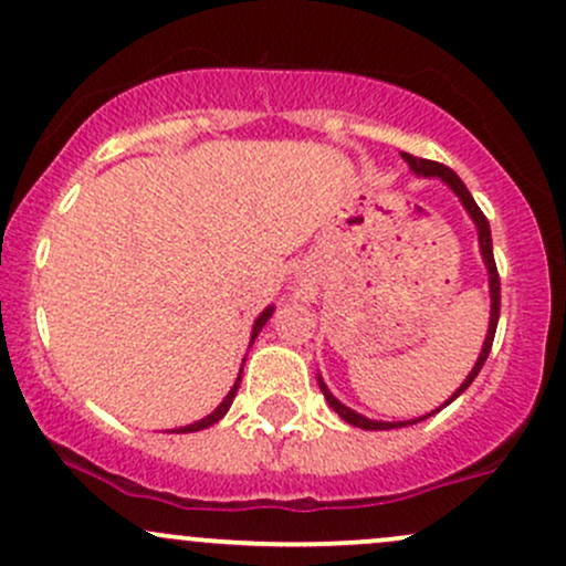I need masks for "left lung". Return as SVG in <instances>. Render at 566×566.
I'll return each mask as SVG.
<instances>
[{
    "label": "left lung",
    "instance_id": "8db88e82",
    "mask_svg": "<svg viewBox=\"0 0 566 566\" xmlns=\"http://www.w3.org/2000/svg\"><path fill=\"white\" fill-rule=\"evenodd\" d=\"M402 160H406V164L411 166V171H413V174H419V177H440V179H443L446 185H449L451 190L457 192V198H459V201H462V207L468 209V214H470V217H473V222H475V228H478V244H481L483 263H486V271H489V293H492V316H489V333H486V340H483V349H481V354H478V359H475L473 370H470L468 378H464V381H462V387H459L457 392L451 395L449 400L443 402V406H440V408H446V406H449V402H454L457 397L462 395L464 389L470 387V384L475 381V376L481 374L483 363H486L489 352H492L494 333H496V322H500V273H496V263H494V252H492V231H489V220H486V217H483L481 209H478V203L473 201V196H470V190L464 188L462 179H459L457 174L449 169V166L438 164V160L416 158V155H411V153H402ZM316 381H319L322 395H325V400L331 402L333 411L338 413L340 419H344V421H349L352 427H359V430H395V427H408V424H416V421L427 419V416H432V413H438V411H440V408H438V411H432V413L421 416V419H411V421H374V419H365L363 413L352 411V408H346L344 402H340V400H335V397L331 395V389L325 387V381H322V378H316Z\"/></svg>",
    "mask_w": 566,
    "mask_h": 566
}]
</instances>
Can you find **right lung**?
Listing matches in <instances>:
<instances>
[{"label": "right lung", "mask_w": 566, "mask_h": 566, "mask_svg": "<svg viewBox=\"0 0 566 566\" xmlns=\"http://www.w3.org/2000/svg\"><path fill=\"white\" fill-rule=\"evenodd\" d=\"M271 314H273V306H269V308H265V312H263V314H260V316H258V319H254V325H252V340H254V338H258V333H260V331H263V325H265V322H269V319H271ZM239 384H241V374H239V378H235V384H233V387H231V392H228V395H226V400H222V402H220V406H217L212 413H209V416H203V419H201V421H196V424H188V427H179V430H174V432H198V430H203V427H212V424H214V421H220V419H222V416H226V413H228V408H231L233 397H235V392H239Z\"/></svg>", "instance_id": "right-lung-1"}]
</instances>
